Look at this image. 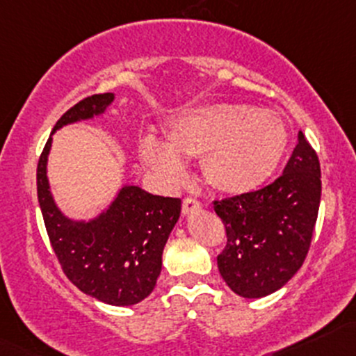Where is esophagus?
<instances>
[{"label": "esophagus", "instance_id": "34e87169", "mask_svg": "<svg viewBox=\"0 0 356 356\" xmlns=\"http://www.w3.org/2000/svg\"><path fill=\"white\" fill-rule=\"evenodd\" d=\"M199 209H201V202L196 201V199L186 197L184 202H182V213H184L186 216L196 213V211H199Z\"/></svg>", "mask_w": 356, "mask_h": 356}]
</instances>
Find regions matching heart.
Returning <instances> with one entry per match:
<instances>
[{
	"mask_svg": "<svg viewBox=\"0 0 356 356\" xmlns=\"http://www.w3.org/2000/svg\"><path fill=\"white\" fill-rule=\"evenodd\" d=\"M165 142L145 135L138 159L165 186L187 179L184 160L202 157V174L226 194L257 191L279 170L286 157L289 134L282 118L270 109L238 103L187 108L162 124Z\"/></svg>",
	"mask_w": 356,
	"mask_h": 356,
	"instance_id": "1",
	"label": "heart"
}]
</instances>
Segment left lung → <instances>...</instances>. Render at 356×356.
Segmentation results:
<instances>
[{
  "mask_svg": "<svg viewBox=\"0 0 356 356\" xmlns=\"http://www.w3.org/2000/svg\"><path fill=\"white\" fill-rule=\"evenodd\" d=\"M321 201V167L302 131L284 174L253 193L214 201L228 243L218 268L241 298L259 299L284 287L309 250Z\"/></svg>",
  "mask_w": 356,
  "mask_h": 356,
  "instance_id": "left-lung-1",
  "label": "left lung"
}]
</instances>
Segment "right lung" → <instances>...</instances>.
I'll list each match as a JSON object with an SVG mask.
<instances>
[{
  "label": "right lung",
  "instance_id": "1",
  "mask_svg": "<svg viewBox=\"0 0 356 356\" xmlns=\"http://www.w3.org/2000/svg\"><path fill=\"white\" fill-rule=\"evenodd\" d=\"M113 92L89 96L62 115L52 135L67 124L106 113ZM47 140L37 167V193L50 243L62 270L77 289L109 306H134L154 291L162 270V252L181 216V199L154 196L123 184L113 201L89 220L70 218L50 191Z\"/></svg>",
  "mask_w": 356,
  "mask_h": 356
}]
</instances>
